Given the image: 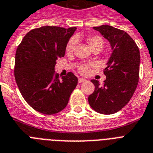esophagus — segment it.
Segmentation results:
<instances>
[{"label":"esophagus","instance_id":"1","mask_svg":"<svg viewBox=\"0 0 153 153\" xmlns=\"http://www.w3.org/2000/svg\"><path fill=\"white\" fill-rule=\"evenodd\" d=\"M85 79H82V78H79V83H82V82H85Z\"/></svg>","mask_w":153,"mask_h":153}]
</instances>
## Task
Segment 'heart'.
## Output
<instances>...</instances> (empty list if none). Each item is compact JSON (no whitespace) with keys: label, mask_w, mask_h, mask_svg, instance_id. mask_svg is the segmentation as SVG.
Wrapping results in <instances>:
<instances>
[{"label":"heart","mask_w":153,"mask_h":153,"mask_svg":"<svg viewBox=\"0 0 153 153\" xmlns=\"http://www.w3.org/2000/svg\"><path fill=\"white\" fill-rule=\"evenodd\" d=\"M75 39L74 38H71L70 40L68 41V44L66 45V52L68 53H70L72 52L73 48H74L75 45ZM87 42L89 44V47L91 49L94 48H103L104 45V39L100 35H89L88 36L87 38ZM79 71L82 74H89L90 71V66L88 65H83L80 67L79 68Z\"/></svg>","instance_id":"obj_1"}]
</instances>
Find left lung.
Segmentation results:
<instances>
[{
	"label": "left lung",
	"instance_id": "8db88e82",
	"mask_svg": "<svg viewBox=\"0 0 153 153\" xmlns=\"http://www.w3.org/2000/svg\"><path fill=\"white\" fill-rule=\"evenodd\" d=\"M108 41L112 53L104 70L106 79L100 85L91 82L94 92L88 97L92 108L104 115L121 110L132 97L137 86L140 68V52L133 38L126 32L108 25L94 27Z\"/></svg>",
	"mask_w": 153,
	"mask_h": 153
}]
</instances>
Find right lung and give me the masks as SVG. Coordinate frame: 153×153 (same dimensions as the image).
<instances>
[{
	"label": "right lung",
	"instance_id": "right-lung-1",
	"mask_svg": "<svg viewBox=\"0 0 153 153\" xmlns=\"http://www.w3.org/2000/svg\"><path fill=\"white\" fill-rule=\"evenodd\" d=\"M75 30L54 26L35 28L24 36L16 49V82L24 100L38 112L54 115L62 111L78 84L72 72L59 79L54 71Z\"/></svg>",
	"mask_w": 153,
	"mask_h": 153
}]
</instances>
